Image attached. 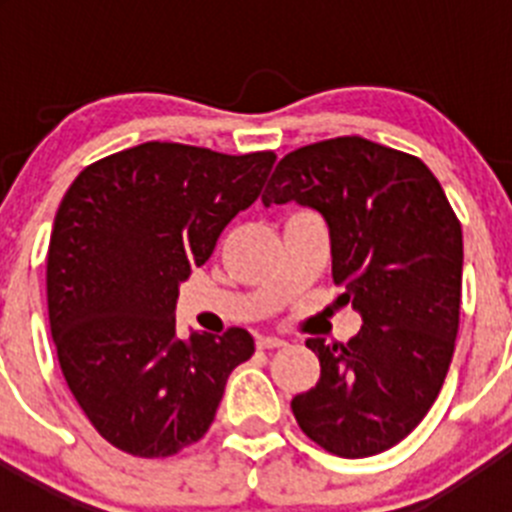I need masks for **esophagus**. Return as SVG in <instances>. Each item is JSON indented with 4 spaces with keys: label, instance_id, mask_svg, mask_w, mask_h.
<instances>
[{
    "label": "esophagus",
    "instance_id": "1",
    "mask_svg": "<svg viewBox=\"0 0 512 512\" xmlns=\"http://www.w3.org/2000/svg\"><path fill=\"white\" fill-rule=\"evenodd\" d=\"M256 346L259 348H282V346H287V341H282V338H274V336H259Z\"/></svg>",
    "mask_w": 512,
    "mask_h": 512
}]
</instances>
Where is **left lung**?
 <instances>
[{"label":"left lung","instance_id":"8db88e82","mask_svg":"<svg viewBox=\"0 0 512 512\" xmlns=\"http://www.w3.org/2000/svg\"><path fill=\"white\" fill-rule=\"evenodd\" d=\"M261 202L325 217L333 282L364 325L348 343L307 338L320 379L292 400L307 438L361 459L392 449L436 402L459 333L461 225L431 169L359 135L287 153Z\"/></svg>","mask_w":512,"mask_h":512}]
</instances>
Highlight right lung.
Returning <instances> with one entry per match:
<instances>
[{
  "label": "right lung",
  "instance_id": "add662e5",
  "mask_svg": "<svg viewBox=\"0 0 512 512\" xmlns=\"http://www.w3.org/2000/svg\"><path fill=\"white\" fill-rule=\"evenodd\" d=\"M277 156L140 143L87 166L48 246V320L71 395L104 441L158 459L200 441L248 330L176 336L179 284L256 202Z\"/></svg>",
  "mask_w": 512,
  "mask_h": 512
}]
</instances>
